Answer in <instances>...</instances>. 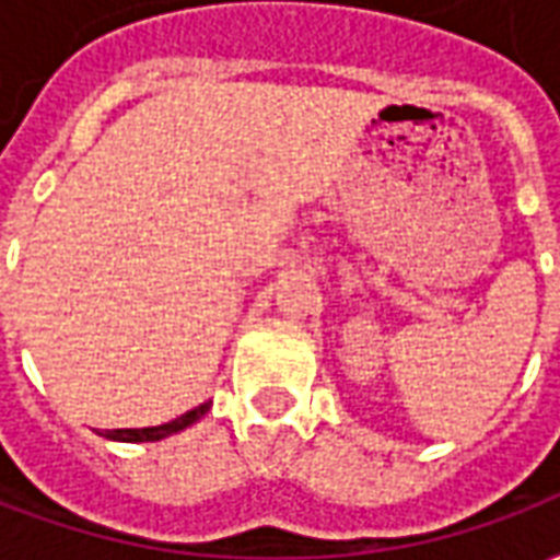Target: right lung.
I'll list each match as a JSON object with an SVG mask.
<instances>
[{
	"instance_id": "add662e5",
	"label": "right lung",
	"mask_w": 560,
	"mask_h": 560,
	"mask_svg": "<svg viewBox=\"0 0 560 560\" xmlns=\"http://www.w3.org/2000/svg\"><path fill=\"white\" fill-rule=\"evenodd\" d=\"M209 411V401L197 405L195 411H185L183 417H176L171 422H161V425H149V429H114V432H104V438L110 441H126V444H140V441H161V438H171L176 432H185L188 425H195L203 413Z\"/></svg>"
}]
</instances>
